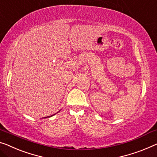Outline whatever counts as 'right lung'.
<instances>
[{"mask_svg": "<svg viewBox=\"0 0 157 157\" xmlns=\"http://www.w3.org/2000/svg\"><path fill=\"white\" fill-rule=\"evenodd\" d=\"M54 115H55V114H54ZM51 116H48V117H51ZM44 118H45V117H44Z\"/></svg>", "mask_w": 157, "mask_h": 157, "instance_id": "1", "label": "right lung"}]
</instances>
